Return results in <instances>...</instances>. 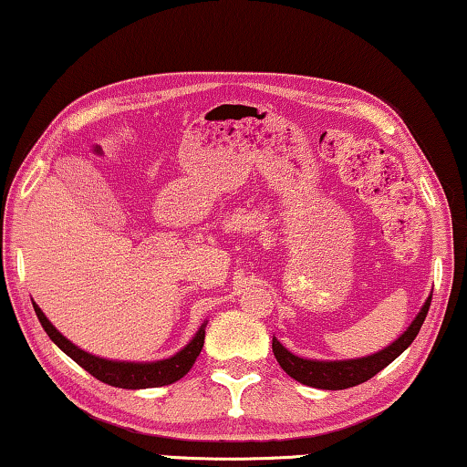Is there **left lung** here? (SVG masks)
Instances as JSON below:
<instances>
[{
	"label": "left lung",
	"mask_w": 467,
	"mask_h": 467,
	"mask_svg": "<svg viewBox=\"0 0 467 467\" xmlns=\"http://www.w3.org/2000/svg\"><path fill=\"white\" fill-rule=\"evenodd\" d=\"M430 303H432V294H430L426 305L421 306L418 317L411 321V326L407 327V332L400 336L399 340H394L390 347L379 350L376 355L361 357V358H348V361H311V358H300L292 355L288 348H284L279 340L274 338V355L277 363L282 365V369L290 378L296 379L300 384L313 386V389H324V390H342L350 389V386L368 382L369 378H374L378 371H382L386 365H390L403 350L415 340L421 324H424Z\"/></svg>",
	"instance_id": "obj_1"
}]
</instances>
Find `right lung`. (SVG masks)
Segmentation results:
<instances>
[{
	"label": "right lung",
	"mask_w": 467,
	"mask_h": 467,
	"mask_svg": "<svg viewBox=\"0 0 467 467\" xmlns=\"http://www.w3.org/2000/svg\"><path fill=\"white\" fill-rule=\"evenodd\" d=\"M35 313H37L39 324L46 329V334L52 338V342L58 347L62 353H67L75 363L81 365L85 371H89L93 378H98L99 382L117 386V389H156V386H167L173 384L177 379H182L192 369L193 361H196L200 350L204 347V326L198 329V334L193 336L188 347L179 350L175 357L162 358V361L154 363H125V361H109V358L93 357L85 350L77 348L73 342L64 338V336L56 329L49 319L43 315L41 308L33 303Z\"/></svg>",
	"instance_id": "right-lung-1"
}]
</instances>
